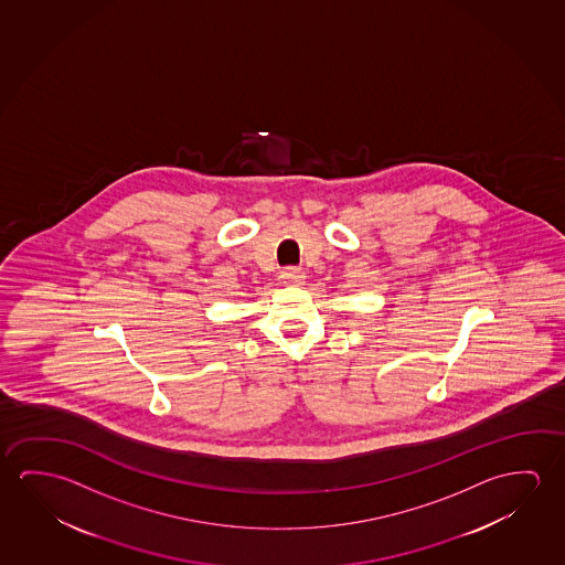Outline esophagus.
Listing matches in <instances>:
<instances>
[{
  "label": "esophagus",
  "instance_id": "esophagus-1",
  "mask_svg": "<svg viewBox=\"0 0 565 565\" xmlns=\"http://www.w3.org/2000/svg\"><path fill=\"white\" fill-rule=\"evenodd\" d=\"M305 270L296 269V267H287L280 273V282L287 287H300L305 282Z\"/></svg>",
  "mask_w": 565,
  "mask_h": 565
}]
</instances>
